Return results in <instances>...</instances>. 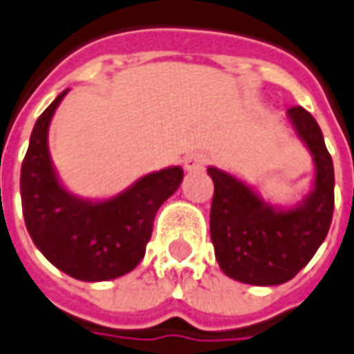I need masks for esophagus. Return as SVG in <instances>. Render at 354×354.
I'll return each mask as SVG.
<instances>
[{"label": "esophagus", "mask_w": 354, "mask_h": 354, "mask_svg": "<svg viewBox=\"0 0 354 354\" xmlns=\"http://www.w3.org/2000/svg\"><path fill=\"white\" fill-rule=\"evenodd\" d=\"M205 165H207V156L205 153H189V156H185L183 159V167L187 171H203L205 169Z\"/></svg>", "instance_id": "34e87169"}]
</instances>
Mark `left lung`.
<instances>
[{
	"mask_svg": "<svg viewBox=\"0 0 354 354\" xmlns=\"http://www.w3.org/2000/svg\"><path fill=\"white\" fill-rule=\"evenodd\" d=\"M297 138L313 157V187L292 207L266 201L228 171L209 167L214 183L211 240L221 270L250 286L286 283L313 258L333 218L335 171L319 124L301 106L288 110Z\"/></svg>",
	"mask_w": 354,
	"mask_h": 354,
	"instance_id": "left-lung-1",
	"label": "left lung"
}]
</instances>
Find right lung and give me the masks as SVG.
Segmentation results:
<instances>
[{"mask_svg": "<svg viewBox=\"0 0 354 354\" xmlns=\"http://www.w3.org/2000/svg\"><path fill=\"white\" fill-rule=\"evenodd\" d=\"M68 90L35 122L21 165V205L35 246L71 278L106 281L142 262L157 209L179 189V165L140 177L110 198H82L61 183L48 153V126Z\"/></svg>", "mask_w": 354, "mask_h": 354, "instance_id": "obj_1", "label": "right lung"}]
</instances>
